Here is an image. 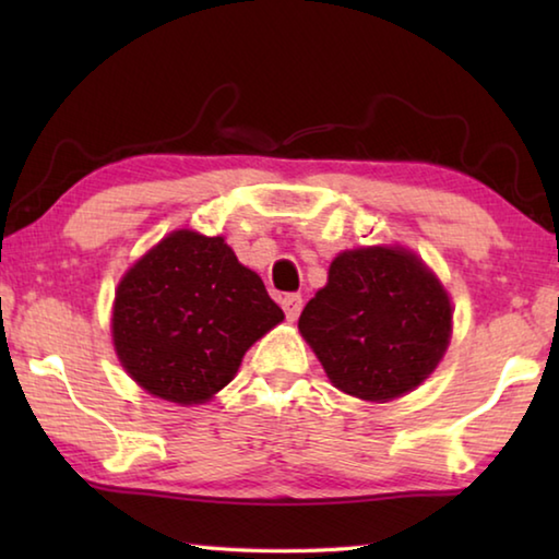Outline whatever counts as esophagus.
<instances>
[{
  "instance_id": "obj_1",
  "label": "esophagus",
  "mask_w": 559,
  "mask_h": 559,
  "mask_svg": "<svg viewBox=\"0 0 559 559\" xmlns=\"http://www.w3.org/2000/svg\"><path fill=\"white\" fill-rule=\"evenodd\" d=\"M281 306L288 320H296L302 310V296L300 293H286V296L281 298Z\"/></svg>"
}]
</instances>
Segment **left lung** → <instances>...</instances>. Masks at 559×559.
<instances>
[{"mask_svg":"<svg viewBox=\"0 0 559 559\" xmlns=\"http://www.w3.org/2000/svg\"><path fill=\"white\" fill-rule=\"evenodd\" d=\"M298 328L337 390L386 402L419 386L451 337V302L409 251L355 249L330 263L328 286Z\"/></svg>","mask_w":559,"mask_h":559,"instance_id":"obj_1","label":"left lung"}]
</instances>
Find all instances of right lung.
<instances>
[{"label": "right lung", "mask_w": 559, "mask_h": 559, "mask_svg": "<svg viewBox=\"0 0 559 559\" xmlns=\"http://www.w3.org/2000/svg\"><path fill=\"white\" fill-rule=\"evenodd\" d=\"M281 320L263 281L222 236L175 231L120 281L112 343L150 394L200 404L234 380L246 349Z\"/></svg>", "instance_id": "add662e5"}]
</instances>
